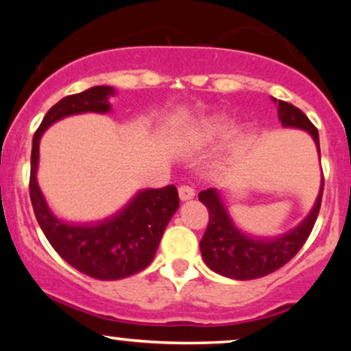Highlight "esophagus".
Segmentation results:
<instances>
[{
	"label": "esophagus",
	"mask_w": 351,
	"mask_h": 351,
	"mask_svg": "<svg viewBox=\"0 0 351 351\" xmlns=\"http://www.w3.org/2000/svg\"><path fill=\"white\" fill-rule=\"evenodd\" d=\"M178 193H180L181 201H188V199L195 198V189L189 186V184H181V186L178 188Z\"/></svg>",
	"instance_id": "esophagus-1"
}]
</instances>
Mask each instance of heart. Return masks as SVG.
<instances>
[{
	"instance_id": "b5f03b06",
	"label": "heart",
	"mask_w": 351,
	"mask_h": 351,
	"mask_svg": "<svg viewBox=\"0 0 351 351\" xmlns=\"http://www.w3.org/2000/svg\"><path fill=\"white\" fill-rule=\"evenodd\" d=\"M229 123L223 119H211L204 123L203 132L206 136H217V135H224L228 132Z\"/></svg>"
}]
</instances>
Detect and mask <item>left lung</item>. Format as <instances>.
<instances>
[{"instance_id": "left-lung-1", "label": "left lung", "mask_w": 351, "mask_h": 351, "mask_svg": "<svg viewBox=\"0 0 351 351\" xmlns=\"http://www.w3.org/2000/svg\"><path fill=\"white\" fill-rule=\"evenodd\" d=\"M272 100L277 104V114H279L282 127L302 128L308 132L320 155L318 130L307 119V115L292 104L284 102V100ZM322 195H324V178H322L320 193L312 211L299 226L289 231L287 234L272 237V239H267V237L259 239V237L244 234L236 228L216 189H204L198 195L199 201L208 208L209 213L208 228L199 243L203 261L211 271L236 280L259 279V277L272 274L287 264L305 244L320 211Z\"/></svg>"}]
</instances>
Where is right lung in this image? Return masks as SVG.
Segmentation results:
<instances>
[{
    "mask_svg": "<svg viewBox=\"0 0 351 351\" xmlns=\"http://www.w3.org/2000/svg\"><path fill=\"white\" fill-rule=\"evenodd\" d=\"M114 94L112 87L97 86L59 100L36 130L31 152L29 195L44 236L67 264L99 280L123 279L150 265L165 228L180 206L178 189L168 184L142 189L122 211L95 224L66 223L47 208L36 180L41 135L64 117L86 112L107 114L110 112L108 97Z\"/></svg>",
    "mask_w": 351,
    "mask_h": 351,
    "instance_id": "right-lung-1",
    "label": "right lung"
}]
</instances>
